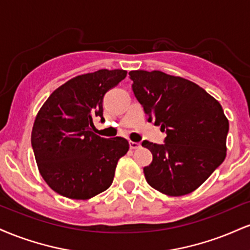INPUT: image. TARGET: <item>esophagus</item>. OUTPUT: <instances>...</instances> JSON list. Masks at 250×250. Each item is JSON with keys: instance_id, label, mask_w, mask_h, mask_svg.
<instances>
[{"instance_id": "obj_1", "label": "esophagus", "mask_w": 250, "mask_h": 250, "mask_svg": "<svg viewBox=\"0 0 250 250\" xmlns=\"http://www.w3.org/2000/svg\"><path fill=\"white\" fill-rule=\"evenodd\" d=\"M129 146H130V149H133V150H135V149L141 148V145H140L139 142H133V141H131L130 143H129Z\"/></svg>"}]
</instances>
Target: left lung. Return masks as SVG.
Returning a JSON list of instances; mask_svg holds the SVG:
<instances>
[{
	"mask_svg": "<svg viewBox=\"0 0 250 250\" xmlns=\"http://www.w3.org/2000/svg\"><path fill=\"white\" fill-rule=\"evenodd\" d=\"M148 121L161 125L165 145L143 141L153 161L143 168L150 187L168 196L197 189L225 161L229 122L220 102L196 83L160 70L129 73Z\"/></svg>",
	"mask_w": 250,
	"mask_h": 250,
	"instance_id": "left-lung-1",
	"label": "left lung"
}]
</instances>
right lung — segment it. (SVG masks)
Instances as JSON below:
<instances>
[{
  "label": "right lung",
  "mask_w": 250,
  "mask_h": 250,
  "mask_svg": "<svg viewBox=\"0 0 250 250\" xmlns=\"http://www.w3.org/2000/svg\"><path fill=\"white\" fill-rule=\"evenodd\" d=\"M127 71L101 69L79 75L51 93L37 113L31 146L39 171L62 196L88 200L113 183L117 161L127 154L123 137L93 133V120L103 119V96Z\"/></svg>",
  "instance_id": "1"
}]
</instances>
